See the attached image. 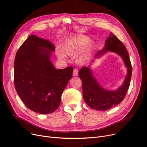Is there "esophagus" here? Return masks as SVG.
<instances>
[{
	"label": "esophagus",
	"instance_id": "esophagus-1",
	"mask_svg": "<svg viewBox=\"0 0 147 147\" xmlns=\"http://www.w3.org/2000/svg\"><path fill=\"white\" fill-rule=\"evenodd\" d=\"M78 75V69L75 68L73 71V75L74 76H77Z\"/></svg>",
	"mask_w": 147,
	"mask_h": 147
}]
</instances>
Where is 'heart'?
Masks as SVG:
<instances>
[{"label": "heart", "mask_w": 147, "mask_h": 147, "mask_svg": "<svg viewBox=\"0 0 147 147\" xmlns=\"http://www.w3.org/2000/svg\"><path fill=\"white\" fill-rule=\"evenodd\" d=\"M89 39L86 36H79L73 38L68 41H67L62 47L63 51L68 55H75L77 53L81 51L88 43ZM90 49L89 48H86L78 58L79 61L82 62L86 60L89 56ZM57 54L59 57L61 59H65L66 55L60 49L57 50Z\"/></svg>", "instance_id": "b5f03b06"}]
</instances>
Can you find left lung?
I'll list each match as a JSON object with an SVG mask.
<instances>
[{
  "mask_svg": "<svg viewBox=\"0 0 147 147\" xmlns=\"http://www.w3.org/2000/svg\"><path fill=\"white\" fill-rule=\"evenodd\" d=\"M107 52H115L122 58L127 67V74L122 85L115 91H109L102 88L93 75L89 67H82L79 72V76L82 84L83 98L91 108L106 111L121 103L125 97L130 85L132 76V66L126 47L112 33L107 39L103 49L98 52L95 58H99Z\"/></svg>",
  "mask_w": 147,
  "mask_h": 147,
  "instance_id": "obj_1",
  "label": "left lung"
}]
</instances>
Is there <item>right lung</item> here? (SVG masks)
<instances>
[{
    "instance_id": "obj_1",
    "label": "right lung",
    "mask_w": 147,
    "mask_h": 147,
    "mask_svg": "<svg viewBox=\"0 0 147 147\" xmlns=\"http://www.w3.org/2000/svg\"><path fill=\"white\" fill-rule=\"evenodd\" d=\"M55 46L48 40L30 35L18 49L14 63L16 91L25 105L40 114L55 111L72 77L73 67L56 69L51 61Z\"/></svg>"
}]
</instances>
